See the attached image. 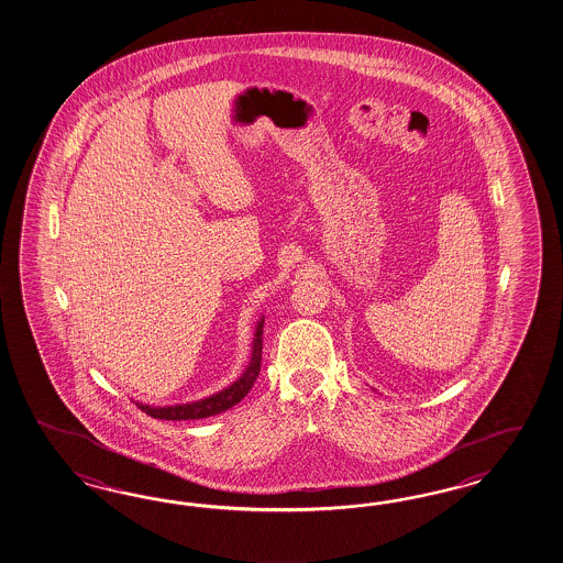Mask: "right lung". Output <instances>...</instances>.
Wrapping results in <instances>:
<instances>
[{
	"label": "right lung",
	"instance_id": "1",
	"mask_svg": "<svg viewBox=\"0 0 563 563\" xmlns=\"http://www.w3.org/2000/svg\"><path fill=\"white\" fill-rule=\"evenodd\" d=\"M262 328H264V319H261L258 328H256V338L252 345V357L247 364L246 372L228 388L220 390L213 397L189 402V405H175V407H148V405H137V409L151 415L154 419H165V421H191V419H206L211 415L228 411L233 405H238L242 398L246 397L252 388V384L256 383L258 372H261L262 362Z\"/></svg>",
	"mask_w": 563,
	"mask_h": 563
}]
</instances>
